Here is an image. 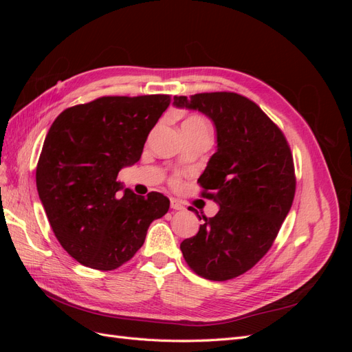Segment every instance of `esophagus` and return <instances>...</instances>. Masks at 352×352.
<instances>
[{
  "label": "esophagus",
  "mask_w": 352,
  "mask_h": 352,
  "mask_svg": "<svg viewBox=\"0 0 352 352\" xmlns=\"http://www.w3.org/2000/svg\"><path fill=\"white\" fill-rule=\"evenodd\" d=\"M170 207H172L173 210H179V211L185 210V206L176 198H170Z\"/></svg>",
  "instance_id": "obj_1"
}]
</instances>
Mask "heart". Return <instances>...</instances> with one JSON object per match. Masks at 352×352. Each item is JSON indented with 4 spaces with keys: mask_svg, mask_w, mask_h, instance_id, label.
Segmentation results:
<instances>
[{
    "mask_svg": "<svg viewBox=\"0 0 352 352\" xmlns=\"http://www.w3.org/2000/svg\"><path fill=\"white\" fill-rule=\"evenodd\" d=\"M189 120H201V119H198V117H189Z\"/></svg>",
    "mask_w": 352,
    "mask_h": 352,
    "instance_id": "1",
    "label": "heart"
}]
</instances>
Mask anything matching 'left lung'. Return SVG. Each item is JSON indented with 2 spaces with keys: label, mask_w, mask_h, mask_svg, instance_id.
<instances>
[{
  "label": "left lung",
  "mask_w": 352,
  "mask_h": 352,
  "mask_svg": "<svg viewBox=\"0 0 352 352\" xmlns=\"http://www.w3.org/2000/svg\"><path fill=\"white\" fill-rule=\"evenodd\" d=\"M173 100L177 109L206 114L217 136V151L198 182L206 189L202 195L220 208L214 217H202L204 225L180 250L202 278L233 279L270 250L291 210L295 173L289 145L258 105L239 94L207 92Z\"/></svg>",
  "instance_id": "obj_1"
}]
</instances>
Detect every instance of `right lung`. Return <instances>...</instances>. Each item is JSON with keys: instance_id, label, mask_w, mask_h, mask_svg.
I'll list each match as a JSON object with an SVG mask.
<instances>
[{"instance_id": "add662e5", "label": "right lung", "mask_w": 352, "mask_h": 352, "mask_svg": "<svg viewBox=\"0 0 352 352\" xmlns=\"http://www.w3.org/2000/svg\"><path fill=\"white\" fill-rule=\"evenodd\" d=\"M168 104V95L101 97L65 110L51 124L36 167L39 199L61 247L87 267H120L167 212L168 198L136 195L117 175L140 162Z\"/></svg>"}]
</instances>
